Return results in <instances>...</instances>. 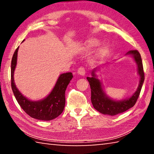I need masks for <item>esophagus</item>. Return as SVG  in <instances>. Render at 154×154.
I'll return each instance as SVG.
<instances>
[{"instance_id": "1", "label": "esophagus", "mask_w": 154, "mask_h": 154, "mask_svg": "<svg viewBox=\"0 0 154 154\" xmlns=\"http://www.w3.org/2000/svg\"><path fill=\"white\" fill-rule=\"evenodd\" d=\"M77 72H78V74L80 75H82V76H83V75H84L85 73V68L83 66H80L79 68V69H78Z\"/></svg>"}]
</instances>
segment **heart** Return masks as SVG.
<instances>
[{
    "label": "heart",
    "instance_id": "heart-1",
    "mask_svg": "<svg viewBox=\"0 0 154 154\" xmlns=\"http://www.w3.org/2000/svg\"><path fill=\"white\" fill-rule=\"evenodd\" d=\"M98 41H93L92 43H91V45L90 46H95L96 45H98ZM108 51V47L107 46H104L103 48H101V49L100 50V54L101 56H103L105 55V54Z\"/></svg>",
    "mask_w": 154,
    "mask_h": 154
}]
</instances>
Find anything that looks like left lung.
<instances>
[{
  "mask_svg": "<svg viewBox=\"0 0 154 154\" xmlns=\"http://www.w3.org/2000/svg\"><path fill=\"white\" fill-rule=\"evenodd\" d=\"M126 54H131L133 56L134 60L137 62L138 66V72L140 77V83L137 90L130 98L119 101L111 100L105 95L101 86L100 82L96 77L94 71H92V77H87L91 88V101H92L93 106L96 110L101 113L116 116L119 113H123L132 107L139 98L145 79L142 59L140 53L137 50H130Z\"/></svg>",
  "mask_w": 154,
  "mask_h": 154,
  "instance_id": "8db88e82",
  "label": "left lung"
}]
</instances>
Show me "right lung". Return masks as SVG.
<instances>
[{"label":"right lung","mask_w":154,"mask_h":154,"mask_svg":"<svg viewBox=\"0 0 154 154\" xmlns=\"http://www.w3.org/2000/svg\"><path fill=\"white\" fill-rule=\"evenodd\" d=\"M15 49L11 60V88L18 104L31 118L39 120L49 121L58 117L63 111L65 106V91L72 79V72L60 75L58 81L51 93L43 100L31 101L20 93L15 86L14 73L17 64V51Z\"/></svg>","instance_id":"1"}]
</instances>
